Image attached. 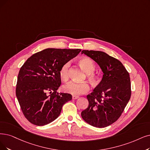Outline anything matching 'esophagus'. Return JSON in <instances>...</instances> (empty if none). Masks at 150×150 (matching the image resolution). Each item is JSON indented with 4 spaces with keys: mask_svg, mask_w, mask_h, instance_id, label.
Returning a JSON list of instances; mask_svg holds the SVG:
<instances>
[{
    "mask_svg": "<svg viewBox=\"0 0 150 150\" xmlns=\"http://www.w3.org/2000/svg\"><path fill=\"white\" fill-rule=\"evenodd\" d=\"M72 98H73V100H76V99H77V98H79V97H78V96L73 95V97H72Z\"/></svg>",
    "mask_w": 150,
    "mask_h": 150,
    "instance_id": "obj_1",
    "label": "esophagus"
}]
</instances>
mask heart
Masks as SVG:
<instances>
[{
	"mask_svg": "<svg viewBox=\"0 0 150 150\" xmlns=\"http://www.w3.org/2000/svg\"><path fill=\"white\" fill-rule=\"evenodd\" d=\"M79 63L83 71L87 73V79L92 83L97 82V76L93 73L95 69V65L93 62L88 58H82L79 60ZM70 63L67 62L63 64L59 71V76L62 80L66 81L69 77V69ZM65 92L73 95H79L88 92L90 90L89 85L86 82L77 83L70 82L63 87Z\"/></svg>",
	"mask_w": 150,
	"mask_h": 150,
	"instance_id": "obj_1",
	"label": "heart"
}]
</instances>
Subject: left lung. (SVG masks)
<instances>
[{"instance_id":"8db88e82","label":"left lung","mask_w":150,"mask_h":150,"mask_svg":"<svg viewBox=\"0 0 150 150\" xmlns=\"http://www.w3.org/2000/svg\"><path fill=\"white\" fill-rule=\"evenodd\" d=\"M81 53L91 58L103 73L99 84L87 96L88 106L81 116L93 127H107L121 116L130 98L129 74L120 61L103 52L82 50Z\"/></svg>"}]
</instances>
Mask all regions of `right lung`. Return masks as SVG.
Instances as JSON below:
<instances>
[{
    "instance_id": "add662e5",
    "label": "right lung",
    "mask_w": 150,
    "mask_h": 150,
    "mask_svg": "<svg viewBox=\"0 0 150 150\" xmlns=\"http://www.w3.org/2000/svg\"><path fill=\"white\" fill-rule=\"evenodd\" d=\"M81 49H47L30 57L20 68L16 95L23 115L33 124L44 125L60 115L63 105L72 95L58 93L61 85L59 71Z\"/></svg>"
}]
</instances>
